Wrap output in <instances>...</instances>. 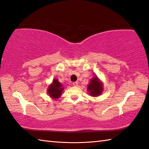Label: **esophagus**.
I'll return each instance as SVG.
<instances>
[{
  "instance_id": "34e87169",
  "label": "esophagus",
  "mask_w": 149,
  "mask_h": 149,
  "mask_svg": "<svg viewBox=\"0 0 149 149\" xmlns=\"http://www.w3.org/2000/svg\"><path fill=\"white\" fill-rule=\"evenodd\" d=\"M73 85H74V86H78V83H77V82H74V83H73Z\"/></svg>"
}]
</instances>
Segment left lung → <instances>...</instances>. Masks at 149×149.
Masks as SVG:
<instances>
[{
    "label": "left lung",
    "instance_id": "left-lung-1",
    "mask_svg": "<svg viewBox=\"0 0 149 149\" xmlns=\"http://www.w3.org/2000/svg\"><path fill=\"white\" fill-rule=\"evenodd\" d=\"M87 89L89 93L92 97H98L102 94L103 91V84L99 78L95 76L90 82Z\"/></svg>",
    "mask_w": 149,
    "mask_h": 149
}]
</instances>
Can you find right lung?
I'll return each instance as SVG.
<instances>
[{"label":"right lung","mask_w":149,"mask_h":149,"mask_svg":"<svg viewBox=\"0 0 149 149\" xmlns=\"http://www.w3.org/2000/svg\"><path fill=\"white\" fill-rule=\"evenodd\" d=\"M64 87H63V84L59 82L56 79H54L51 84L48 87V93L49 95L54 99H58L61 95Z\"/></svg>","instance_id":"obj_1"}]
</instances>
